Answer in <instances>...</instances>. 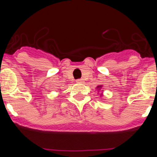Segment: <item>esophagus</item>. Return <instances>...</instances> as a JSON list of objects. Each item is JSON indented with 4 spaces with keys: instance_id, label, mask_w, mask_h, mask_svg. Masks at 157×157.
I'll list each match as a JSON object with an SVG mask.
<instances>
[{
    "instance_id": "34e87169",
    "label": "esophagus",
    "mask_w": 157,
    "mask_h": 157,
    "mask_svg": "<svg viewBox=\"0 0 157 157\" xmlns=\"http://www.w3.org/2000/svg\"><path fill=\"white\" fill-rule=\"evenodd\" d=\"M83 82V79H82V78L76 80V82H78V83H81V82Z\"/></svg>"
}]
</instances>
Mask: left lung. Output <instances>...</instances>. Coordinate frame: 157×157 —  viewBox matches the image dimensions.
I'll return each mask as SVG.
<instances>
[{
    "instance_id": "left-lung-1",
    "label": "left lung",
    "mask_w": 157,
    "mask_h": 157,
    "mask_svg": "<svg viewBox=\"0 0 157 157\" xmlns=\"http://www.w3.org/2000/svg\"><path fill=\"white\" fill-rule=\"evenodd\" d=\"M98 88L99 89V90H101V89H100V88H101V86H98Z\"/></svg>"
}]
</instances>
